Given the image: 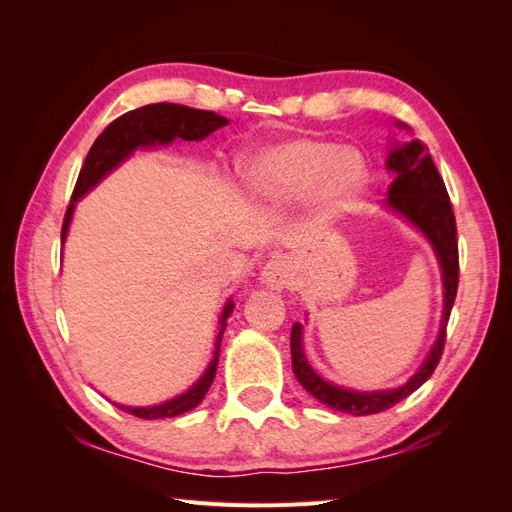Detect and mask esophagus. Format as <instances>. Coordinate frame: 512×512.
<instances>
[{
    "mask_svg": "<svg viewBox=\"0 0 512 512\" xmlns=\"http://www.w3.org/2000/svg\"><path fill=\"white\" fill-rule=\"evenodd\" d=\"M294 280V267L288 256H273L265 267H262V282L273 290L288 288Z\"/></svg>",
    "mask_w": 512,
    "mask_h": 512,
    "instance_id": "obj_1",
    "label": "esophagus"
}]
</instances>
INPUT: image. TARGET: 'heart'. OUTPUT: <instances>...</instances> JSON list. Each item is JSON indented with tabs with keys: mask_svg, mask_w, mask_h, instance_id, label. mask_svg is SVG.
I'll return each instance as SVG.
<instances>
[{
	"mask_svg": "<svg viewBox=\"0 0 512 512\" xmlns=\"http://www.w3.org/2000/svg\"><path fill=\"white\" fill-rule=\"evenodd\" d=\"M367 168L356 149L301 136L258 151L243 164V181L262 200H288L309 192L318 213L350 207L365 188Z\"/></svg>",
	"mask_w": 512,
	"mask_h": 512,
	"instance_id": "b5f03b06",
	"label": "heart"
}]
</instances>
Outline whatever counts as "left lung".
I'll use <instances>...</instances> for the list:
<instances>
[{
    "mask_svg": "<svg viewBox=\"0 0 512 512\" xmlns=\"http://www.w3.org/2000/svg\"><path fill=\"white\" fill-rule=\"evenodd\" d=\"M399 128H406L404 123H397ZM386 168L395 175L393 183L389 185V198L386 205L395 209L399 215L414 224L423 232L427 241L431 243L433 252L438 256L440 269H442V284H444V312H442V324L436 344H433L429 356L425 359L423 367L399 389L391 391H350L335 386L327 380H322L316 371L309 367L303 346L301 335L303 327L299 322L292 324L290 333V352H292V371L297 380L301 382L303 389L322 401L324 406H329L339 412H348L352 416H367L389 410L391 406L399 404L401 399L412 395L418 386L429 380L433 369L438 367L444 342H446V324L451 318V309L457 297L459 286V247H457V224L451 198H448L444 179L440 177L436 164H433L427 145L421 141H410L399 145L395 143L389 158H386Z\"/></svg>",
    "mask_w": 512,
    "mask_h": 512,
    "instance_id": "1",
    "label": "left lung"
}]
</instances>
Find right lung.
Listing matches in <instances>:
<instances>
[{
	"instance_id": "add662e5",
	"label": "right lung",
	"mask_w": 512,
	"mask_h": 512,
	"mask_svg": "<svg viewBox=\"0 0 512 512\" xmlns=\"http://www.w3.org/2000/svg\"><path fill=\"white\" fill-rule=\"evenodd\" d=\"M228 123L226 117L215 115L211 111H200V108H190L183 104H147L141 108H134V111L117 117L113 123H108L104 132L96 138V143L91 145L85 164L76 179L72 200L66 211L64 226H61V241H66L68 228L72 222V213L76 207V200L83 198L91 188L117 168L123 160H128L136 149L153 147V145H168L173 143L175 138H183V141H203L211 132L224 128ZM235 303L228 301L222 318H220V333L215 337V352L213 361L205 369V374L192 386L190 391L183 395L168 399L160 406H149V408H132V406H119L123 412H128L138 418H173L183 412H190L196 408L200 401L205 399L209 386L215 378V369H218L220 361V346H222V335L226 331V320L230 318Z\"/></svg>"
}]
</instances>
